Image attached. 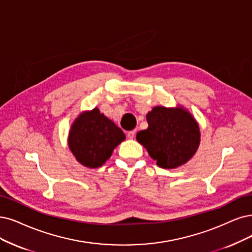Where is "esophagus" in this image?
<instances>
[{"mask_svg":"<svg viewBox=\"0 0 252 252\" xmlns=\"http://www.w3.org/2000/svg\"><path fill=\"white\" fill-rule=\"evenodd\" d=\"M135 135H136V131H135V129H133V131L127 132V134H126V136H127L128 139H133V138L135 137Z\"/></svg>","mask_w":252,"mask_h":252,"instance_id":"1","label":"esophagus"}]
</instances>
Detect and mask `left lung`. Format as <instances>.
<instances>
[{"mask_svg":"<svg viewBox=\"0 0 252 252\" xmlns=\"http://www.w3.org/2000/svg\"><path fill=\"white\" fill-rule=\"evenodd\" d=\"M148 127L136 139L157 165L173 169L187 163L196 153L200 142L198 124L191 113L178 108L155 107L146 115Z\"/></svg>","mask_w":252,"mask_h":252,"instance_id":"obj_1","label":"left lung"}]
</instances>
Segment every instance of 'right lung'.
<instances>
[{"mask_svg":"<svg viewBox=\"0 0 252 252\" xmlns=\"http://www.w3.org/2000/svg\"><path fill=\"white\" fill-rule=\"evenodd\" d=\"M125 139L123 129L94 108L83 112L73 121L68 147L79 163L88 168H97L105 164Z\"/></svg>","mask_w":252,"mask_h":252,"instance_id":"add662e5","label":"right lung"}]
</instances>
